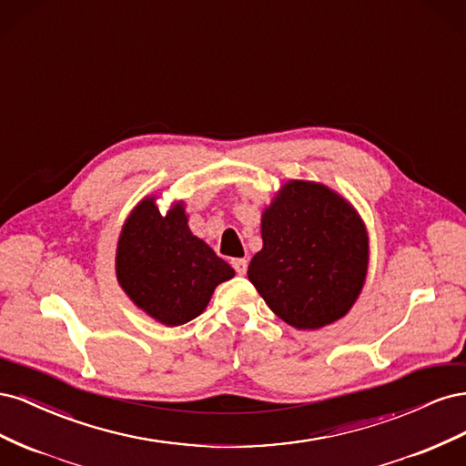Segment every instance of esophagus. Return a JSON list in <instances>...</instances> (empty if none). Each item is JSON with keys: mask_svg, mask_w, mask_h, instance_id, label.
Here are the masks:
<instances>
[{"mask_svg": "<svg viewBox=\"0 0 466 466\" xmlns=\"http://www.w3.org/2000/svg\"><path fill=\"white\" fill-rule=\"evenodd\" d=\"M231 266L235 268V272H237L238 276H243V274H247L248 262H247V258H233V260H231Z\"/></svg>", "mask_w": 466, "mask_h": 466, "instance_id": "esophagus-1", "label": "esophagus"}]
</instances>
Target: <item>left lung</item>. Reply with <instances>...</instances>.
Here are the masks:
<instances>
[{
    "label": "left lung",
    "instance_id": "1",
    "mask_svg": "<svg viewBox=\"0 0 466 466\" xmlns=\"http://www.w3.org/2000/svg\"><path fill=\"white\" fill-rule=\"evenodd\" d=\"M262 250L248 279L295 329L344 317L368 272V233L356 209L322 185L291 180L262 216Z\"/></svg>",
    "mask_w": 466,
    "mask_h": 466
}]
</instances>
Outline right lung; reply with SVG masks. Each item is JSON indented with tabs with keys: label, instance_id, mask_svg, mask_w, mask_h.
<instances>
[{
	"label": "right lung",
	"instance_id": "right-lung-1",
	"mask_svg": "<svg viewBox=\"0 0 466 466\" xmlns=\"http://www.w3.org/2000/svg\"><path fill=\"white\" fill-rule=\"evenodd\" d=\"M187 221L180 204L161 216L147 198L124 223L116 250L122 289L167 327L198 317L216 286L235 276L228 262L190 233Z\"/></svg>",
	"mask_w": 466,
	"mask_h": 466
}]
</instances>
